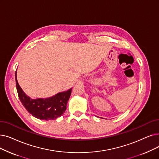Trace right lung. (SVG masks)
<instances>
[{"mask_svg": "<svg viewBox=\"0 0 159 159\" xmlns=\"http://www.w3.org/2000/svg\"><path fill=\"white\" fill-rule=\"evenodd\" d=\"M16 88L19 98L30 114L43 120H53L62 115L66 110L67 101L70 98L72 88L60 92L51 98L32 99L27 96L19 86L16 73Z\"/></svg>", "mask_w": 159, "mask_h": 159, "instance_id": "obj_1", "label": "right lung"}]
</instances>
